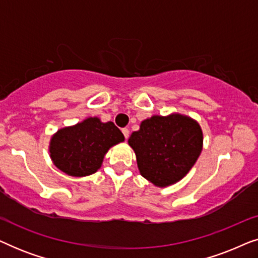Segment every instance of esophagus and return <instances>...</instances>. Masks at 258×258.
<instances>
[{"label":"esophagus","instance_id":"34e87169","mask_svg":"<svg viewBox=\"0 0 258 258\" xmlns=\"http://www.w3.org/2000/svg\"><path fill=\"white\" fill-rule=\"evenodd\" d=\"M122 133H123V135H124L125 139H128V137H129V130L126 129V128H123L122 129Z\"/></svg>","mask_w":258,"mask_h":258}]
</instances>
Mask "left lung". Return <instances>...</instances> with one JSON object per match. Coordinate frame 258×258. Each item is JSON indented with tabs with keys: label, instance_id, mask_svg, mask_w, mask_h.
I'll list each match as a JSON object with an SVG mask.
<instances>
[{
	"label": "left lung",
	"instance_id": "8db88e82",
	"mask_svg": "<svg viewBox=\"0 0 258 258\" xmlns=\"http://www.w3.org/2000/svg\"><path fill=\"white\" fill-rule=\"evenodd\" d=\"M141 175L157 186L184 177L202 150L203 135L194 119L178 114L153 116L141 123L129 139Z\"/></svg>",
	"mask_w": 258,
	"mask_h": 258
}]
</instances>
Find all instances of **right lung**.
I'll return each mask as SVG.
<instances>
[{"label":"right lung","instance_id":"add662e5","mask_svg":"<svg viewBox=\"0 0 258 258\" xmlns=\"http://www.w3.org/2000/svg\"><path fill=\"white\" fill-rule=\"evenodd\" d=\"M124 141L112 122L97 117L58 130L50 142V156L59 170L70 176H88L100 169L109 148Z\"/></svg>","mask_w":258,"mask_h":258}]
</instances>
